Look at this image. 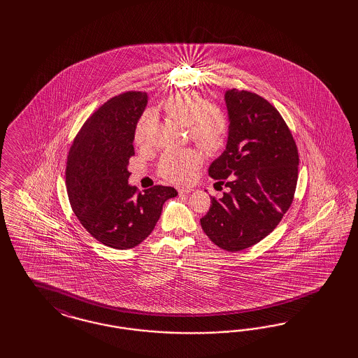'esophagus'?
Here are the masks:
<instances>
[{"label": "esophagus", "instance_id": "34e87169", "mask_svg": "<svg viewBox=\"0 0 358 358\" xmlns=\"http://www.w3.org/2000/svg\"><path fill=\"white\" fill-rule=\"evenodd\" d=\"M194 189L193 187H180L178 189V193L180 194H189V193H192Z\"/></svg>", "mask_w": 358, "mask_h": 358}]
</instances>
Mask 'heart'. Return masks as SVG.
Returning <instances> with one entry per match:
<instances>
[{
  "mask_svg": "<svg viewBox=\"0 0 358 358\" xmlns=\"http://www.w3.org/2000/svg\"><path fill=\"white\" fill-rule=\"evenodd\" d=\"M164 110L172 120L187 127L192 141L205 151H217L224 144L227 120L219 108L210 106L205 98L192 93H178L165 101ZM155 126L156 117L148 110L135 126L134 141L139 147L151 145ZM202 163L203 156L195 150L165 152L159 163V174L172 184H187Z\"/></svg>",
  "mask_w": 358,
  "mask_h": 358,
  "instance_id": "1",
  "label": "heart"
}]
</instances>
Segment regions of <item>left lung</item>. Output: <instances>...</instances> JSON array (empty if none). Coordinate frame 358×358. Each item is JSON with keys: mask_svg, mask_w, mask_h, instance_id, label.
<instances>
[{"mask_svg": "<svg viewBox=\"0 0 358 358\" xmlns=\"http://www.w3.org/2000/svg\"><path fill=\"white\" fill-rule=\"evenodd\" d=\"M228 139L208 174L229 189L213 198L201 226L228 252L250 248L278 226L293 202L299 156L278 110L265 98L229 89Z\"/></svg>", "mask_w": 358, "mask_h": 358, "instance_id": "8db88e82", "label": "left lung"}]
</instances>
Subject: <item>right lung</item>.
Instances as JSON below:
<instances>
[{"label":"right lung","mask_w":358,"mask_h":358,"mask_svg":"<svg viewBox=\"0 0 358 358\" xmlns=\"http://www.w3.org/2000/svg\"><path fill=\"white\" fill-rule=\"evenodd\" d=\"M147 102L145 92L108 99L84 123L66 160L65 182L73 213L93 238L114 250H130L148 238L164 202L178 194L162 185L141 194L129 185L134 131Z\"/></svg>","instance_id":"1"}]
</instances>
